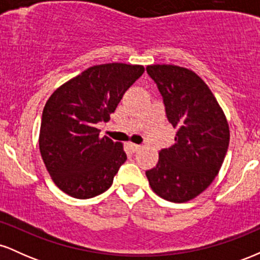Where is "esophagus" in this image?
I'll use <instances>...</instances> for the list:
<instances>
[{"label":"esophagus","instance_id":"34e87169","mask_svg":"<svg viewBox=\"0 0 260 260\" xmlns=\"http://www.w3.org/2000/svg\"><path fill=\"white\" fill-rule=\"evenodd\" d=\"M128 148H129V150L132 151V153H136L138 149H140V145L138 144H133V143H128Z\"/></svg>","mask_w":260,"mask_h":260}]
</instances>
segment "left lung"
I'll list each match as a JSON object with an SVG mask.
<instances>
[{
	"instance_id": "8db88e82",
	"label": "left lung",
	"mask_w": 260,
	"mask_h": 260,
	"mask_svg": "<svg viewBox=\"0 0 260 260\" xmlns=\"http://www.w3.org/2000/svg\"><path fill=\"white\" fill-rule=\"evenodd\" d=\"M177 128L175 144L159 153L156 166L145 172L161 198L184 203L199 196L219 174L228 153V120L214 94L198 74L174 64L148 66Z\"/></svg>"
}]
</instances>
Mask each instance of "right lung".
<instances>
[{"instance_id":"obj_1","label":"right lung","mask_w":260,"mask_h":260,"mask_svg":"<svg viewBox=\"0 0 260 260\" xmlns=\"http://www.w3.org/2000/svg\"><path fill=\"white\" fill-rule=\"evenodd\" d=\"M144 73L140 64L89 67L52 92L41 117L39 148L52 181L66 194L88 199L111 187L127 155L123 144L99 137L123 94Z\"/></svg>"}]
</instances>
